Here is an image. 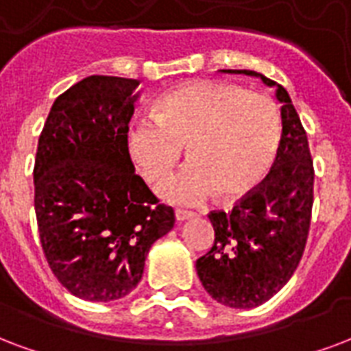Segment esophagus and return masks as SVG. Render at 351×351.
<instances>
[{
	"label": "esophagus",
	"instance_id": "obj_1",
	"mask_svg": "<svg viewBox=\"0 0 351 351\" xmlns=\"http://www.w3.org/2000/svg\"><path fill=\"white\" fill-rule=\"evenodd\" d=\"M191 218H194V213H191V210H176V220H178V222H185V220H191Z\"/></svg>",
	"mask_w": 351,
	"mask_h": 351
}]
</instances>
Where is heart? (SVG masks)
<instances>
[{"mask_svg":"<svg viewBox=\"0 0 351 351\" xmlns=\"http://www.w3.org/2000/svg\"><path fill=\"white\" fill-rule=\"evenodd\" d=\"M154 116H138L125 133L135 170L154 183L183 154L178 173L157 185L170 204L250 194L268 176L281 144V114L272 97L222 81H194L165 92Z\"/></svg>","mask_w":351,"mask_h":351,"instance_id":"heart-1","label":"heart"}]
</instances>
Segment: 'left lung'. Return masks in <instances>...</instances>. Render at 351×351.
<instances>
[{
  "label": "left lung",
  "instance_id": "1",
  "mask_svg": "<svg viewBox=\"0 0 351 351\" xmlns=\"http://www.w3.org/2000/svg\"><path fill=\"white\" fill-rule=\"evenodd\" d=\"M281 104V144L272 170L229 210H213L215 244L196 261L202 285L218 304L252 309L278 294L300 265L309 235L315 170L309 142L289 92L254 70Z\"/></svg>",
  "mask_w": 351,
  "mask_h": 351
}]
</instances>
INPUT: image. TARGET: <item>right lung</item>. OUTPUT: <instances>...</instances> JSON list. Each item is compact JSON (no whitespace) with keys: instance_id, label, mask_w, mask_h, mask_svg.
Listing matches in <instances>:
<instances>
[{"instance_id":"right-lung-1","label":"right lung","mask_w":351,"mask_h":351,"mask_svg":"<svg viewBox=\"0 0 351 351\" xmlns=\"http://www.w3.org/2000/svg\"><path fill=\"white\" fill-rule=\"evenodd\" d=\"M138 79L90 75L55 99L38 138L35 213L47 265L73 296H128L173 228L125 149Z\"/></svg>"}]
</instances>
